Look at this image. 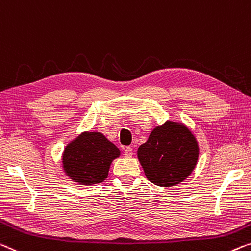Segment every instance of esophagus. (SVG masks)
I'll return each instance as SVG.
<instances>
[{
    "mask_svg": "<svg viewBox=\"0 0 251 251\" xmlns=\"http://www.w3.org/2000/svg\"><path fill=\"white\" fill-rule=\"evenodd\" d=\"M124 155L126 156V158H130V156L133 155V149L130 147H127L124 151Z\"/></svg>",
    "mask_w": 251,
    "mask_h": 251,
    "instance_id": "esophagus-1",
    "label": "esophagus"
}]
</instances>
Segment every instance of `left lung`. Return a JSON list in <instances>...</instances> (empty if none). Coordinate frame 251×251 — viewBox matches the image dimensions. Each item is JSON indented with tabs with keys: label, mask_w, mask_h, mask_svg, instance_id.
Listing matches in <instances>:
<instances>
[{
	"label": "left lung",
	"mask_w": 251,
	"mask_h": 251,
	"mask_svg": "<svg viewBox=\"0 0 251 251\" xmlns=\"http://www.w3.org/2000/svg\"><path fill=\"white\" fill-rule=\"evenodd\" d=\"M145 176L153 184L171 187L184 181L198 159L196 138L186 126L167 122L150 134L137 150Z\"/></svg>",
	"instance_id": "1"
}]
</instances>
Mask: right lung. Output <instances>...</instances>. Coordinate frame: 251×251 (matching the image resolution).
<instances>
[{
    "label": "right lung",
    "instance_id": "obj_1",
    "mask_svg": "<svg viewBox=\"0 0 251 251\" xmlns=\"http://www.w3.org/2000/svg\"><path fill=\"white\" fill-rule=\"evenodd\" d=\"M121 152L101 133H83L65 148L63 167L72 180L81 185L102 182L110 163Z\"/></svg>",
    "mask_w": 251,
    "mask_h": 251
}]
</instances>
